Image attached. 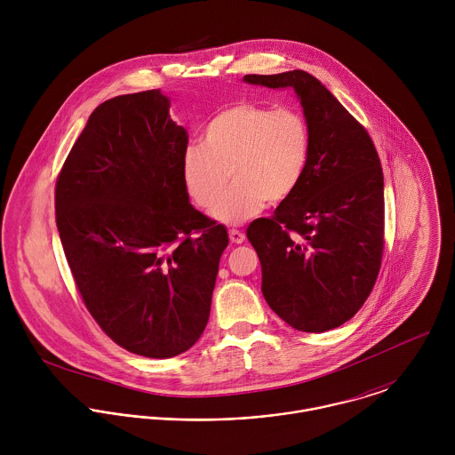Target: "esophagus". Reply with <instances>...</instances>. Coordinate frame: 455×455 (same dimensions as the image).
I'll return each instance as SVG.
<instances>
[{
	"label": "esophagus",
	"instance_id": "esophagus-1",
	"mask_svg": "<svg viewBox=\"0 0 455 455\" xmlns=\"http://www.w3.org/2000/svg\"><path fill=\"white\" fill-rule=\"evenodd\" d=\"M229 240H231L233 243L240 245V243L245 242V235H243L242 231H238V229H231V231H229Z\"/></svg>",
	"mask_w": 455,
	"mask_h": 455
}]
</instances>
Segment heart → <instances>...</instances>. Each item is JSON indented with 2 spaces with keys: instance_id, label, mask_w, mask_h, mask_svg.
<instances>
[{
  "instance_id": "heart-1",
  "label": "heart",
  "mask_w": 455,
  "mask_h": 455,
  "mask_svg": "<svg viewBox=\"0 0 455 455\" xmlns=\"http://www.w3.org/2000/svg\"><path fill=\"white\" fill-rule=\"evenodd\" d=\"M312 150L307 117L291 107L236 103L204 128L203 143L182 154V180L201 208H212L228 177L235 184L213 208L224 224H242L294 195Z\"/></svg>"
}]
</instances>
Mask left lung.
Here are the masks:
<instances>
[{
	"label": "left lung",
	"mask_w": 455,
	"mask_h": 455,
	"mask_svg": "<svg viewBox=\"0 0 455 455\" xmlns=\"http://www.w3.org/2000/svg\"><path fill=\"white\" fill-rule=\"evenodd\" d=\"M269 89L292 87L312 132L305 177L273 217L247 229L262 269V296L287 324L324 332L368 299L384 252V173L368 134L303 69L245 75Z\"/></svg>",
	"instance_id": "obj_1"
}]
</instances>
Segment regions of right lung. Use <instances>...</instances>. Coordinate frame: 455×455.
<instances>
[{
    "mask_svg": "<svg viewBox=\"0 0 455 455\" xmlns=\"http://www.w3.org/2000/svg\"><path fill=\"white\" fill-rule=\"evenodd\" d=\"M188 141L159 89L117 96L91 114L56 184L60 238L89 314L117 345L152 359L199 339L229 243L189 203Z\"/></svg>",
    "mask_w": 455,
    "mask_h": 455,
    "instance_id": "1",
    "label": "right lung"
}]
</instances>
